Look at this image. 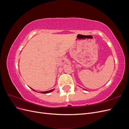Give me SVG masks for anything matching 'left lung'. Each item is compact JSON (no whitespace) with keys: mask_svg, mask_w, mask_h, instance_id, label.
<instances>
[{"mask_svg":"<svg viewBox=\"0 0 129 129\" xmlns=\"http://www.w3.org/2000/svg\"><path fill=\"white\" fill-rule=\"evenodd\" d=\"M84 90H85V89H84Z\"/></svg>","mask_w":129,"mask_h":129,"instance_id":"left-lung-1","label":"left lung"}]
</instances>
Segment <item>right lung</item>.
Masks as SVG:
<instances>
[{
	"instance_id": "add662e5",
	"label": "right lung",
	"mask_w": 129,
	"mask_h": 129,
	"mask_svg": "<svg viewBox=\"0 0 129 129\" xmlns=\"http://www.w3.org/2000/svg\"><path fill=\"white\" fill-rule=\"evenodd\" d=\"M32 89V88H31ZM33 91H34V90L33 89H32ZM54 90V89H52V90H48V91H42V92H40V93H49V92H52V91H53V90Z\"/></svg>"
}]
</instances>
